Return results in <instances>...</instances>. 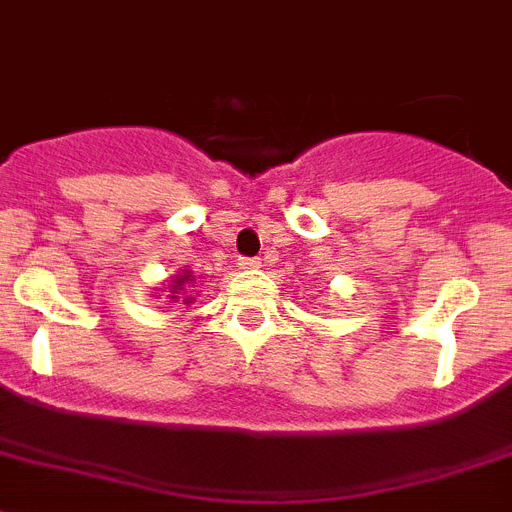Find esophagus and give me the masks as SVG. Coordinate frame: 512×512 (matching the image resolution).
I'll return each mask as SVG.
<instances>
[{"instance_id":"34e87169","label":"esophagus","mask_w":512,"mask_h":512,"mask_svg":"<svg viewBox=\"0 0 512 512\" xmlns=\"http://www.w3.org/2000/svg\"><path fill=\"white\" fill-rule=\"evenodd\" d=\"M237 265H239V268H242V270H257V268H260V265H262V262L257 260V257H242V260H239Z\"/></svg>"}]
</instances>
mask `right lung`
Returning a JSON list of instances; mask_svg holds the SVG:
<instances>
[{"mask_svg": "<svg viewBox=\"0 0 512 512\" xmlns=\"http://www.w3.org/2000/svg\"><path fill=\"white\" fill-rule=\"evenodd\" d=\"M195 283V275L190 270H182L180 275H175L170 283H164L157 293H164V299L170 301V304H193V286Z\"/></svg>", "mask_w": 512, "mask_h": 512, "instance_id": "add662e5", "label": "right lung"}]
</instances>
